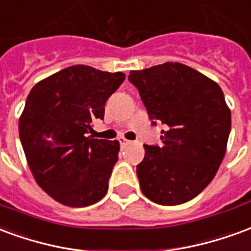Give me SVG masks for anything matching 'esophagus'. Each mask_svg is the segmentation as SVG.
Masks as SVG:
<instances>
[{"label":"esophagus","mask_w":251,"mask_h":251,"mask_svg":"<svg viewBox=\"0 0 251 251\" xmlns=\"http://www.w3.org/2000/svg\"><path fill=\"white\" fill-rule=\"evenodd\" d=\"M118 141H120L121 145H127V144H129V141H127L126 138H124V137H121V138H120V140H118Z\"/></svg>","instance_id":"esophagus-1"}]
</instances>
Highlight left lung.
<instances>
[{"label":"left lung","mask_w":251,"mask_h":251,"mask_svg":"<svg viewBox=\"0 0 251 251\" xmlns=\"http://www.w3.org/2000/svg\"><path fill=\"white\" fill-rule=\"evenodd\" d=\"M153 125L163 124L161 145H145L137 165L142 194L154 203L177 205L210 184L225 157L231 113L222 88L180 63L130 71Z\"/></svg>","instance_id":"obj_1"}]
</instances>
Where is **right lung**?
I'll use <instances>...</instances> for the list:
<instances>
[{
	"instance_id": "right-lung-1",
	"label": "right lung",
	"mask_w": 251,
	"mask_h": 251,
	"mask_svg": "<svg viewBox=\"0 0 251 251\" xmlns=\"http://www.w3.org/2000/svg\"><path fill=\"white\" fill-rule=\"evenodd\" d=\"M125 80L122 72L67 67L30 90L19 133L26 161L43 191L68 207L103 198L118 161V141L87 137L103 120L106 100Z\"/></svg>"
}]
</instances>
